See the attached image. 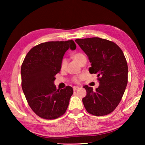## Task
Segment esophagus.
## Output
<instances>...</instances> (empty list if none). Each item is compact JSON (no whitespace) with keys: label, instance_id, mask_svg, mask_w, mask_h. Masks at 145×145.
<instances>
[{"label":"esophagus","instance_id":"1","mask_svg":"<svg viewBox=\"0 0 145 145\" xmlns=\"http://www.w3.org/2000/svg\"><path fill=\"white\" fill-rule=\"evenodd\" d=\"M73 91H76V90H77V89H79V87H77V86H74V87L73 88Z\"/></svg>","mask_w":145,"mask_h":145}]
</instances>
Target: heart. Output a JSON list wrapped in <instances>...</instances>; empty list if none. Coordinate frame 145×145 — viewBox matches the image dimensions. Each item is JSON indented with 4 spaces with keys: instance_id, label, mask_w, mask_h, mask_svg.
<instances>
[{
    "instance_id": "b5f03b06",
    "label": "heart",
    "mask_w": 145,
    "mask_h": 145,
    "mask_svg": "<svg viewBox=\"0 0 145 145\" xmlns=\"http://www.w3.org/2000/svg\"><path fill=\"white\" fill-rule=\"evenodd\" d=\"M73 58L74 59V60L76 61V62L79 64V65L82 63L84 61H86V56L82 52H77L74 54L73 55ZM67 59H63L61 63V69L62 70H65L66 67H67ZM82 78V76H79V77H75L73 78V82L75 83H78Z\"/></svg>"
}]
</instances>
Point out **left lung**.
<instances>
[{"label":"left lung","mask_w":145,"mask_h":145,"mask_svg":"<svg viewBox=\"0 0 145 145\" xmlns=\"http://www.w3.org/2000/svg\"><path fill=\"white\" fill-rule=\"evenodd\" d=\"M91 63L90 73L97 75L99 86H84L82 102L88 112L99 116L112 112L118 105L128 82V66L123 52L116 43L100 38L77 39Z\"/></svg>","instance_id":"left-lung-1"}]
</instances>
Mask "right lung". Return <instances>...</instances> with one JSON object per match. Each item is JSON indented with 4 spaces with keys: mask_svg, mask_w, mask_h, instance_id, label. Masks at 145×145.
Segmentation results:
<instances>
[{
    "mask_svg": "<svg viewBox=\"0 0 145 145\" xmlns=\"http://www.w3.org/2000/svg\"><path fill=\"white\" fill-rule=\"evenodd\" d=\"M69 48H76L73 40L40 43L29 50L22 65V88L27 101L35 114L43 119H56L65 114L73 93L69 86L60 90L54 84Z\"/></svg>",
    "mask_w": 145,
    "mask_h": 145,
    "instance_id": "1",
    "label": "right lung"
}]
</instances>
